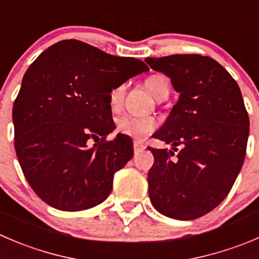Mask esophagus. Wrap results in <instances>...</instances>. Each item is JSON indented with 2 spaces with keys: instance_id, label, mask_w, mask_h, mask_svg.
<instances>
[{
  "instance_id": "esophagus-1",
  "label": "esophagus",
  "mask_w": 259,
  "mask_h": 259,
  "mask_svg": "<svg viewBox=\"0 0 259 259\" xmlns=\"http://www.w3.org/2000/svg\"><path fill=\"white\" fill-rule=\"evenodd\" d=\"M145 149V145L144 144H140V143H134V152L135 154H138V153L143 152V150Z\"/></svg>"
}]
</instances>
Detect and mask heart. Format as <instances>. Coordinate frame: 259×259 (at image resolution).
<instances>
[{"label": "heart", "mask_w": 259, "mask_h": 259, "mask_svg": "<svg viewBox=\"0 0 259 259\" xmlns=\"http://www.w3.org/2000/svg\"><path fill=\"white\" fill-rule=\"evenodd\" d=\"M168 79L163 76H152L145 81V86H147L148 91L153 95V97L158 94L162 87L168 86ZM125 94V84H119L115 89L111 90L109 95L110 106L112 109H117L121 105L122 99H124ZM157 127V122L154 119L150 117H138L132 116V115H125V116L120 117L117 120V132L121 134L127 135V137L133 138L134 140L142 142V140L147 139L150 134Z\"/></svg>", "instance_id": "heart-1"}]
</instances>
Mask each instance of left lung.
<instances>
[{
  "label": "left lung",
  "mask_w": 259,
  "mask_h": 259,
  "mask_svg": "<svg viewBox=\"0 0 259 259\" xmlns=\"http://www.w3.org/2000/svg\"><path fill=\"white\" fill-rule=\"evenodd\" d=\"M170 78L178 101L153 137L172 150L149 148L153 206L168 218L193 220L218 206L232 190L245 158L249 117L229 72L210 57L175 54L147 58ZM181 147L177 157L173 150Z\"/></svg>",
  "instance_id": "obj_1"
}]
</instances>
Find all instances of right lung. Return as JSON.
Returning <instances> with one entry per match:
<instances>
[{
	"instance_id": "right-lung-1",
	"label": "right lung",
	"mask_w": 259,
	"mask_h": 259,
	"mask_svg": "<svg viewBox=\"0 0 259 259\" xmlns=\"http://www.w3.org/2000/svg\"><path fill=\"white\" fill-rule=\"evenodd\" d=\"M149 68L78 40L45 49L25 73L15 100V150L37 196L62 211L101 204L114 175L134 155L127 135L114 132L109 95ZM94 140L97 144L89 147Z\"/></svg>"
}]
</instances>
